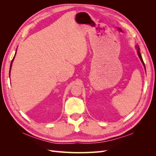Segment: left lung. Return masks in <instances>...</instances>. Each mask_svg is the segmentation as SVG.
Wrapping results in <instances>:
<instances>
[{
  "label": "left lung",
  "mask_w": 156,
  "mask_h": 156,
  "mask_svg": "<svg viewBox=\"0 0 156 156\" xmlns=\"http://www.w3.org/2000/svg\"><path fill=\"white\" fill-rule=\"evenodd\" d=\"M136 49H137V54H138V55H139V58H140V61H141V62H142V63H143V66H144V68H145V69H146V68H145V65H144V62H143V58H142V56H141L140 53V51H139V50H140V49H139V47L138 45H136Z\"/></svg>",
  "instance_id": "1"
}]
</instances>
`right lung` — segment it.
I'll list each match as a JSON object with an SVG mask.
<instances>
[{
  "label": "right lung",
  "mask_w": 156,
  "mask_h": 156,
  "mask_svg": "<svg viewBox=\"0 0 156 156\" xmlns=\"http://www.w3.org/2000/svg\"><path fill=\"white\" fill-rule=\"evenodd\" d=\"M16 51H17V49H16ZM16 51L15 55H14L13 58V59H12V62H11V64H10V72H9V75H10V71H11V68H12V63H13V60H14V58H15V56H16Z\"/></svg>",
  "instance_id": "obj_1"
}]
</instances>
